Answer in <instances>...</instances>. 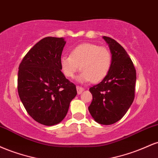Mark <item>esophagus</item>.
<instances>
[{"mask_svg":"<svg viewBox=\"0 0 158 158\" xmlns=\"http://www.w3.org/2000/svg\"><path fill=\"white\" fill-rule=\"evenodd\" d=\"M77 94H81V92L84 90V88H81V87H79V86H77Z\"/></svg>","mask_w":158,"mask_h":158,"instance_id":"1","label":"esophagus"}]
</instances>
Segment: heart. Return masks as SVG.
<instances>
[{
    "instance_id": "obj_1",
    "label": "heart",
    "mask_w": 158,
    "mask_h": 158,
    "mask_svg": "<svg viewBox=\"0 0 158 158\" xmlns=\"http://www.w3.org/2000/svg\"><path fill=\"white\" fill-rule=\"evenodd\" d=\"M112 63L111 52L106 47H99L92 43H83L72 49L70 56H62L60 59L61 70L65 77L73 78L79 70L78 77L80 82L102 80L110 71Z\"/></svg>"
}]
</instances>
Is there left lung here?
Masks as SVG:
<instances>
[{"instance_id": "8db88e82", "label": "left lung", "mask_w": 158, "mask_h": 158, "mask_svg": "<svg viewBox=\"0 0 158 158\" xmlns=\"http://www.w3.org/2000/svg\"><path fill=\"white\" fill-rule=\"evenodd\" d=\"M109 46L112 63L108 75L90 88L93 100L88 107L96 122L111 125L119 121L135 99L136 70L125 49L115 40L103 36Z\"/></svg>"}]
</instances>
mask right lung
I'll return each mask as SVG.
<instances>
[{
  "instance_id": "1",
  "label": "right lung",
  "mask_w": 158,
  "mask_h": 158,
  "mask_svg": "<svg viewBox=\"0 0 158 158\" xmlns=\"http://www.w3.org/2000/svg\"><path fill=\"white\" fill-rule=\"evenodd\" d=\"M65 44L63 38H44L29 50L19 65L20 99L30 117L44 126L61 122L77 94L76 85L61 71Z\"/></svg>"
}]
</instances>
